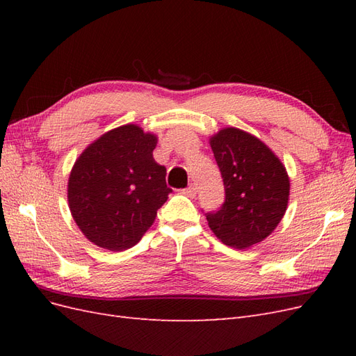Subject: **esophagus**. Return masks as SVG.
<instances>
[{"label":"esophagus","instance_id":"obj_1","mask_svg":"<svg viewBox=\"0 0 356 356\" xmlns=\"http://www.w3.org/2000/svg\"><path fill=\"white\" fill-rule=\"evenodd\" d=\"M182 193H184V195L188 197H195L197 195V187L195 184H190L186 190H182Z\"/></svg>","mask_w":356,"mask_h":356}]
</instances>
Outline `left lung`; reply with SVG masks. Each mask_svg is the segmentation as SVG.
Returning <instances> with one entry per match:
<instances>
[{"mask_svg": "<svg viewBox=\"0 0 356 356\" xmlns=\"http://www.w3.org/2000/svg\"><path fill=\"white\" fill-rule=\"evenodd\" d=\"M225 199L207 212L211 230L236 250H245L270 234L286 211L289 178L284 165L260 139L227 127L211 138Z\"/></svg>", "mask_w": 356, "mask_h": 356, "instance_id": "8db88e82", "label": "left lung"}]
</instances>
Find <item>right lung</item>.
Returning <instances> with one entry per match:
<instances>
[{
  "instance_id": "right-lung-1",
  "label": "right lung",
  "mask_w": 356,
  "mask_h": 356,
  "mask_svg": "<svg viewBox=\"0 0 356 356\" xmlns=\"http://www.w3.org/2000/svg\"><path fill=\"white\" fill-rule=\"evenodd\" d=\"M157 138L136 124L106 132L84 149L68 181L70 209L86 238L110 251L136 245L172 190L156 163Z\"/></svg>"
}]
</instances>
